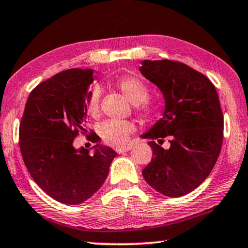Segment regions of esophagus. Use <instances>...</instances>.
<instances>
[{
  "mask_svg": "<svg viewBox=\"0 0 248 248\" xmlns=\"http://www.w3.org/2000/svg\"><path fill=\"white\" fill-rule=\"evenodd\" d=\"M131 149H132V145L131 144H128V145H125V146H123V148H117L116 149V152L121 154V153L128 152V151H130Z\"/></svg>",
  "mask_w": 248,
  "mask_h": 248,
  "instance_id": "obj_1",
  "label": "esophagus"
}]
</instances>
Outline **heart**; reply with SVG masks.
Returning a JSON list of instances; mask_svg holds the SVG:
<instances>
[{"mask_svg":"<svg viewBox=\"0 0 248 248\" xmlns=\"http://www.w3.org/2000/svg\"><path fill=\"white\" fill-rule=\"evenodd\" d=\"M116 89L133 105H140V111L146 118H153L156 116L157 109L149 104V87L144 82L134 77H123L115 82ZM99 90L93 89L86 102V114L92 118H98L99 109ZM136 131V125L130 121L109 120L103 124L100 136L107 144L114 148H121L127 143L130 136Z\"/></svg>","mask_w":248,"mask_h":248,"instance_id":"obj_1","label":"heart"}]
</instances>
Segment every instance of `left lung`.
I'll return each instance as SVG.
<instances>
[{"instance_id":"1","label":"left lung","mask_w":248,"mask_h":248,"mask_svg":"<svg viewBox=\"0 0 248 248\" xmlns=\"http://www.w3.org/2000/svg\"><path fill=\"white\" fill-rule=\"evenodd\" d=\"M141 64L142 75L165 100L162 118L142 134L151 140L153 152L142 175L159 194L182 197L208 177L219 157L223 140L219 96L205 75L182 62L165 59ZM164 137L171 143L167 150L160 146Z\"/></svg>"}]
</instances>
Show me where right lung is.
Returning <instances> with one entry per match:
<instances>
[{"mask_svg":"<svg viewBox=\"0 0 248 248\" xmlns=\"http://www.w3.org/2000/svg\"><path fill=\"white\" fill-rule=\"evenodd\" d=\"M94 70L70 69L40 83L28 96L19 124V148L36 184L54 200L78 204L91 198L106 179L117 156L114 150L90 136L94 153L75 149L86 133V102Z\"/></svg>","mask_w":248,"mask_h":248,"instance_id":"right-lung-1","label":"right lung"}]
</instances>
